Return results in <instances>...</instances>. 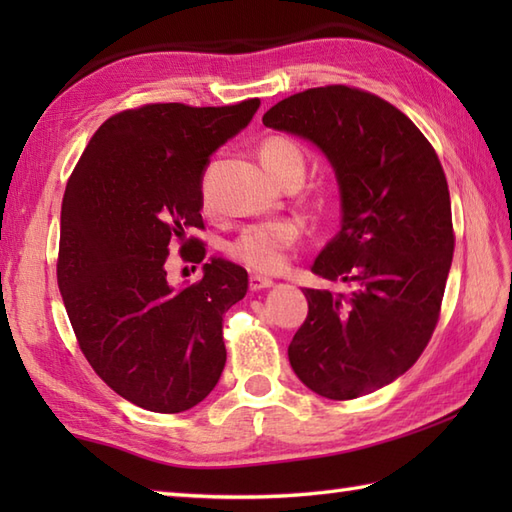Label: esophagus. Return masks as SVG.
I'll return each mask as SVG.
<instances>
[{
  "label": "esophagus",
  "instance_id": "obj_1",
  "mask_svg": "<svg viewBox=\"0 0 512 512\" xmlns=\"http://www.w3.org/2000/svg\"><path fill=\"white\" fill-rule=\"evenodd\" d=\"M275 281L268 279V277H262V275H250L248 279V286L253 292H259V290H266V288H273Z\"/></svg>",
  "mask_w": 512,
  "mask_h": 512
}]
</instances>
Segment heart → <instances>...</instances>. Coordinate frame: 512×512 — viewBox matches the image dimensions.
<instances>
[{"label": "heart", "mask_w": 512, "mask_h": 512, "mask_svg": "<svg viewBox=\"0 0 512 512\" xmlns=\"http://www.w3.org/2000/svg\"><path fill=\"white\" fill-rule=\"evenodd\" d=\"M259 158L277 182L288 173H301L303 176V167H306L301 147L295 140L284 136L266 138L259 147ZM297 235L299 228L292 222L250 224L228 246V255L246 268L257 270V273H277L284 268L286 250L295 244Z\"/></svg>", "instance_id": "b5f03b06"}]
</instances>
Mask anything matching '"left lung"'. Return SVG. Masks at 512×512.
<instances>
[{
	"instance_id": "1",
	"label": "left lung",
	"mask_w": 512,
	"mask_h": 512,
	"mask_svg": "<svg viewBox=\"0 0 512 512\" xmlns=\"http://www.w3.org/2000/svg\"><path fill=\"white\" fill-rule=\"evenodd\" d=\"M262 121L317 147L341 195L339 233L310 270L350 292L303 290L308 317L290 365L323 398L372 394L405 374L436 330L455 244L440 160L394 105L347 85L288 96Z\"/></svg>"
}]
</instances>
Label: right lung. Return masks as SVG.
Wrapping results in <instances>:
<instances>
[{"mask_svg":"<svg viewBox=\"0 0 512 512\" xmlns=\"http://www.w3.org/2000/svg\"><path fill=\"white\" fill-rule=\"evenodd\" d=\"M259 99L226 107L156 103L96 129L65 187L57 279L94 372L147 411L180 413L222 376L224 312L248 273L209 257L198 284L171 286L167 257L202 228V176L226 140L253 121ZM202 262L204 246L187 253Z\"/></svg>","mask_w":512,"mask_h":512,"instance_id":"obj_1","label":"right lung"}]
</instances>
